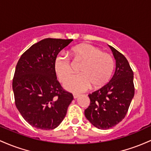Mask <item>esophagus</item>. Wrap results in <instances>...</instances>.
<instances>
[{"label": "esophagus", "mask_w": 151, "mask_h": 151, "mask_svg": "<svg viewBox=\"0 0 151 151\" xmlns=\"http://www.w3.org/2000/svg\"><path fill=\"white\" fill-rule=\"evenodd\" d=\"M78 96H79L78 94H76V93L73 94V98H77L78 97Z\"/></svg>", "instance_id": "34e87169"}]
</instances>
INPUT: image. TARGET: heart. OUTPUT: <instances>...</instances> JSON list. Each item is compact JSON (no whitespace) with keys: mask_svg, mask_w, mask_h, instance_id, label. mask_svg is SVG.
<instances>
[{"mask_svg":"<svg viewBox=\"0 0 151 151\" xmlns=\"http://www.w3.org/2000/svg\"><path fill=\"white\" fill-rule=\"evenodd\" d=\"M73 55L83 60L81 73L70 76L63 83L65 89L73 93H81L92 86L99 88L109 81L114 68V60L110 54L91 44L83 43L71 49ZM54 70L60 81L71 73L70 60L66 53H58L54 60Z\"/></svg>","mask_w":151,"mask_h":151,"instance_id":"heart-1","label":"heart"}]
</instances>
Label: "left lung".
I'll list each match as a JSON object with an SVG mask.
<instances>
[{
  "mask_svg": "<svg viewBox=\"0 0 151 151\" xmlns=\"http://www.w3.org/2000/svg\"><path fill=\"white\" fill-rule=\"evenodd\" d=\"M109 47L116 60L114 75L107 84L88 95L91 103L85 110L86 118L101 130L112 128L125 118L135 93L133 72L128 60Z\"/></svg>",
  "mask_w": 151,
  "mask_h": 151,
  "instance_id": "obj_1",
  "label": "left lung"
}]
</instances>
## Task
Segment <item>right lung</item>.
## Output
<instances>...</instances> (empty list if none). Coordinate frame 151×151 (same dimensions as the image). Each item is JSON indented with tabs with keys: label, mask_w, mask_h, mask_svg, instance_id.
Instances as JSON below:
<instances>
[{
	"label": "right lung",
	"mask_w": 151,
	"mask_h": 151,
	"mask_svg": "<svg viewBox=\"0 0 151 151\" xmlns=\"http://www.w3.org/2000/svg\"><path fill=\"white\" fill-rule=\"evenodd\" d=\"M73 39L45 38L33 44L20 58L13 80L15 103L25 121L41 130L57 128L72 102L54 70V60Z\"/></svg>",
	"instance_id": "obj_1"
}]
</instances>
